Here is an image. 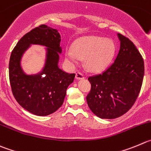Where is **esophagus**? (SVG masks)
Segmentation results:
<instances>
[{"mask_svg": "<svg viewBox=\"0 0 151 151\" xmlns=\"http://www.w3.org/2000/svg\"><path fill=\"white\" fill-rule=\"evenodd\" d=\"M76 79H84V76L81 73H79V72H78V73H76Z\"/></svg>", "mask_w": 151, "mask_h": 151, "instance_id": "1", "label": "esophagus"}]
</instances>
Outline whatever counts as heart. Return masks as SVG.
Segmentation results:
<instances>
[{
  "label": "heart",
  "instance_id": "1",
  "mask_svg": "<svg viewBox=\"0 0 151 151\" xmlns=\"http://www.w3.org/2000/svg\"><path fill=\"white\" fill-rule=\"evenodd\" d=\"M116 47L110 39L99 36H87L77 39L72 50L65 52V59L72 65L77 64L78 58L84 59L88 71L99 73L110 64Z\"/></svg>",
  "mask_w": 151,
  "mask_h": 151
}]
</instances>
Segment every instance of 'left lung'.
<instances>
[{"instance_id": "obj_1", "label": "left lung", "mask_w": 151, "mask_h": 151, "mask_svg": "<svg viewBox=\"0 0 151 151\" xmlns=\"http://www.w3.org/2000/svg\"><path fill=\"white\" fill-rule=\"evenodd\" d=\"M120 50L114 62L102 73L88 78L91 89L87 101L101 119H116L127 113L137 99L145 73L142 56L133 42L117 34Z\"/></svg>"}]
</instances>
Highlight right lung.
<instances>
[{
  "instance_id": "obj_1",
  "label": "right lung",
  "mask_w": 151,
  "mask_h": 151,
  "mask_svg": "<svg viewBox=\"0 0 151 151\" xmlns=\"http://www.w3.org/2000/svg\"><path fill=\"white\" fill-rule=\"evenodd\" d=\"M60 43L58 30L43 24L25 34L11 53L9 76L12 94L23 108L36 116L50 115L62 105L67 87L76 76L58 67L62 51ZM31 44L47 47L44 68L35 75H27L20 66L22 54Z\"/></svg>"
}]
</instances>
